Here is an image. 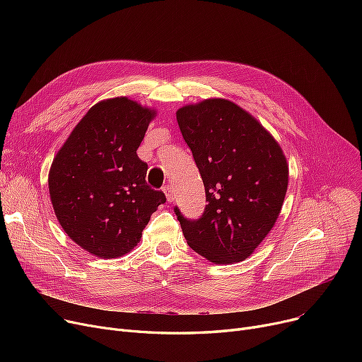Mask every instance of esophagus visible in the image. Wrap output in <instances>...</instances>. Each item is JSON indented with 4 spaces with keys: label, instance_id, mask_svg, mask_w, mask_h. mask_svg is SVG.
<instances>
[{
    "label": "esophagus",
    "instance_id": "1",
    "mask_svg": "<svg viewBox=\"0 0 362 362\" xmlns=\"http://www.w3.org/2000/svg\"><path fill=\"white\" fill-rule=\"evenodd\" d=\"M163 191H164V194H165V197H167V201H168V202H171V201L175 199L173 186H171V185H165V186L163 187Z\"/></svg>",
    "mask_w": 362,
    "mask_h": 362
}]
</instances>
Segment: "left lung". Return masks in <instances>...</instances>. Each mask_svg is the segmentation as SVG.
<instances>
[{"instance_id": "left-lung-1", "label": "left lung", "mask_w": 362, "mask_h": 362, "mask_svg": "<svg viewBox=\"0 0 362 362\" xmlns=\"http://www.w3.org/2000/svg\"><path fill=\"white\" fill-rule=\"evenodd\" d=\"M205 187L198 218L175 213L191 248L216 264L248 258L274 226L288 189L281 148L252 116L227 100L176 112Z\"/></svg>"}]
</instances>
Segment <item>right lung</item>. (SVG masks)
<instances>
[{"mask_svg":"<svg viewBox=\"0 0 362 362\" xmlns=\"http://www.w3.org/2000/svg\"><path fill=\"white\" fill-rule=\"evenodd\" d=\"M154 111L127 98L95 104L54 158L49 195L64 232L88 252L117 258L136 246L165 195L148 186L139 148Z\"/></svg>","mask_w":362,"mask_h":362,"instance_id":"obj_1","label":"right lung"}]
</instances>
